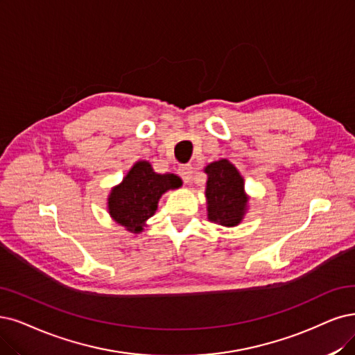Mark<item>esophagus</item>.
<instances>
[{
  "label": "esophagus",
  "mask_w": 355,
  "mask_h": 355,
  "mask_svg": "<svg viewBox=\"0 0 355 355\" xmlns=\"http://www.w3.org/2000/svg\"><path fill=\"white\" fill-rule=\"evenodd\" d=\"M178 174L184 182H190L193 178V166L191 165H180Z\"/></svg>",
  "instance_id": "obj_1"
}]
</instances>
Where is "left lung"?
<instances>
[{
  "instance_id": "left-lung-1",
  "label": "left lung",
  "mask_w": 355,
  "mask_h": 355,
  "mask_svg": "<svg viewBox=\"0 0 355 355\" xmlns=\"http://www.w3.org/2000/svg\"><path fill=\"white\" fill-rule=\"evenodd\" d=\"M206 200L207 219L224 227L239 225L247 211L248 196L244 191V178L228 159L209 164Z\"/></svg>"
}]
</instances>
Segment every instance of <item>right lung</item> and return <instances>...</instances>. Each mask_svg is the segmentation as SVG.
Returning a JSON list of instances; mask_svg holds the SVG:
<instances>
[{
  "mask_svg": "<svg viewBox=\"0 0 355 355\" xmlns=\"http://www.w3.org/2000/svg\"><path fill=\"white\" fill-rule=\"evenodd\" d=\"M182 186L175 174H157L148 161L136 162L108 196V212L116 224L139 234L155 215L157 202L168 190Z\"/></svg>",
  "mask_w": 355,
  "mask_h": 355,
  "instance_id": "1",
  "label": "right lung"
}]
</instances>
